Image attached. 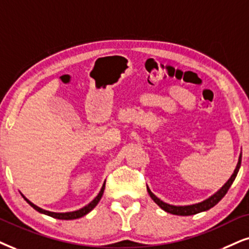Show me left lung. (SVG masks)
Returning a JSON list of instances; mask_svg holds the SVG:
<instances>
[{"label":"left lung","mask_w":249,"mask_h":249,"mask_svg":"<svg viewBox=\"0 0 249 249\" xmlns=\"http://www.w3.org/2000/svg\"><path fill=\"white\" fill-rule=\"evenodd\" d=\"M240 165H241V154H240V156H239L238 164H237V166H235V170L233 171V175L231 176V178H230L229 180L225 182L224 186H223L221 190L217 191L215 194L212 195V196L208 197L207 200L202 201V202L195 203V204H190V206H172V204L163 202V201L161 199H159V197H157L156 195L149 190V187L147 186L148 194L150 195V197H152V199L154 200V202H155L157 206L160 207V208H162L166 213H172V215H178V216L195 215V213L206 212V210H209L210 208H213V206H216V204L218 203L219 201H221L223 197L225 196V194L228 193L229 188L231 187L232 182L234 181L235 177H237Z\"/></svg>","instance_id":"1"}]
</instances>
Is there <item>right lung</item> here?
Segmentation results:
<instances>
[{
  "label": "right lung",
  "mask_w": 249,
  "mask_h": 249,
  "mask_svg": "<svg viewBox=\"0 0 249 249\" xmlns=\"http://www.w3.org/2000/svg\"><path fill=\"white\" fill-rule=\"evenodd\" d=\"M105 187H106V181L103 182V186H102V188H101V191H100V193L97 194V196L92 201V202L88 203L87 206L84 207V208H81V209H79V210H75V212H70V213H53V212H48V210H45V209L40 208V207L36 206V204L31 202L30 200L26 199V197H25L23 194H21V195H23V197L25 199V201H26V202H27L28 204H30L31 207H32V208L36 209V212H39V213H45V215H47V216L54 217V218H57V219H67V221H68V219H77V218H80V217L87 215V213H89L90 210H93L94 208H95L96 204L99 203L100 200H101V197H102V195H103V192H105Z\"/></svg>",
  "instance_id": "1"
}]
</instances>
